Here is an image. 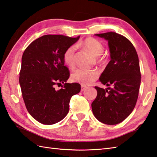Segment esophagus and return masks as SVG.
Masks as SVG:
<instances>
[{
	"instance_id": "esophagus-1",
	"label": "esophagus",
	"mask_w": 157,
	"mask_h": 157,
	"mask_svg": "<svg viewBox=\"0 0 157 157\" xmlns=\"http://www.w3.org/2000/svg\"><path fill=\"white\" fill-rule=\"evenodd\" d=\"M86 89V87H84V86H82V87H81V91H82V92H83V91H84Z\"/></svg>"
}]
</instances>
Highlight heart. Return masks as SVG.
Returning <instances> with one entry per match:
<instances>
[{
    "instance_id": "obj_1",
    "label": "heart",
    "mask_w": 157,
    "mask_h": 157,
    "mask_svg": "<svg viewBox=\"0 0 157 157\" xmlns=\"http://www.w3.org/2000/svg\"><path fill=\"white\" fill-rule=\"evenodd\" d=\"M77 47H82L94 57H97L99 61H103L104 58L100 57L103 53L104 48L103 45L98 39L93 37H87L77 44ZM63 60L69 67L74 68L75 65V48L74 46H70L63 53ZM98 72L96 70H87L79 69L72 74L71 78L74 81L79 82L83 86H90L97 79Z\"/></svg>"
}]
</instances>
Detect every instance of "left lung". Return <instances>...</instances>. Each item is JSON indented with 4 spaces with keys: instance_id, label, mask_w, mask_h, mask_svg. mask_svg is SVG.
Instances as JSON below:
<instances>
[{
    "instance_id": "1",
    "label": "left lung",
    "mask_w": 157,
    "mask_h": 157,
    "mask_svg": "<svg viewBox=\"0 0 157 157\" xmlns=\"http://www.w3.org/2000/svg\"><path fill=\"white\" fill-rule=\"evenodd\" d=\"M95 35L108 41L110 53L100 81L113 87H95L98 94L92 112L100 122L117 124L132 113L136 104L141 80L139 60L132 43L124 36L114 32Z\"/></svg>"
}]
</instances>
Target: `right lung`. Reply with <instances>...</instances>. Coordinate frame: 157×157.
Wrapping results in <instances>:
<instances>
[{
  "instance_id": "1",
  "label": "right lung",
  "mask_w": 157,
  "mask_h": 157,
  "mask_svg": "<svg viewBox=\"0 0 157 157\" xmlns=\"http://www.w3.org/2000/svg\"><path fill=\"white\" fill-rule=\"evenodd\" d=\"M61 35H46L33 41L22 56L19 83L27 111L34 119L51 125L63 120L69 112L71 98L81 86L66 83L70 71L65 66L63 53L77 42ZM64 83L59 90L54 86Z\"/></svg>"
}]
</instances>
